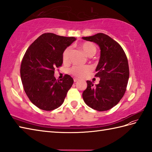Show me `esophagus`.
I'll return each mask as SVG.
<instances>
[{
    "mask_svg": "<svg viewBox=\"0 0 152 152\" xmlns=\"http://www.w3.org/2000/svg\"><path fill=\"white\" fill-rule=\"evenodd\" d=\"M78 80H79V79L76 78V77H75V78H74V82H77Z\"/></svg>",
    "mask_w": 152,
    "mask_h": 152,
    "instance_id": "esophagus-1",
    "label": "esophagus"
}]
</instances>
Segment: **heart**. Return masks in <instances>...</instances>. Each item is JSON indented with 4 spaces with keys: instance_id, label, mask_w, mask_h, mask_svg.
<instances>
[{
    "instance_id": "heart-1",
    "label": "heart",
    "mask_w": 152,
    "mask_h": 152,
    "mask_svg": "<svg viewBox=\"0 0 152 152\" xmlns=\"http://www.w3.org/2000/svg\"><path fill=\"white\" fill-rule=\"evenodd\" d=\"M80 48L86 54L88 57H93L96 52V47L93 43L91 42H84L80 45ZM71 52V48L67 47L63 51L62 55V59L64 63L69 61V57ZM91 70V68L89 66H75L69 70V72L72 75L78 77H82L89 73Z\"/></svg>"
}]
</instances>
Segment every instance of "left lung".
Masks as SVG:
<instances>
[{
    "instance_id": "1",
    "label": "left lung",
    "mask_w": 152,
    "mask_h": 152,
    "mask_svg": "<svg viewBox=\"0 0 152 152\" xmlns=\"http://www.w3.org/2000/svg\"><path fill=\"white\" fill-rule=\"evenodd\" d=\"M83 39L99 46L100 57L95 76L100 78L95 85L87 81L82 96L88 106L98 111H107L117 104L126 92L129 71L128 59L121 46L107 35L98 33Z\"/></svg>"
}]
</instances>
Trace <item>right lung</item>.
I'll return each mask as SVG.
<instances>
[{
	"mask_svg": "<svg viewBox=\"0 0 152 152\" xmlns=\"http://www.w3.org/2000/svg\"><path fill=\"white\" fill-rule=\"evenodd\" d=\"M76 38L45 33L31 44L20 65V77L24 90L31 103L45 111L61 105L74 80L65 75L56 80L54 70L63 63V51Z\"/></svg>",
	"mask_w": 152,
	"mask_h": 152,
	"instance_id": "1",
	"label": "right lung"
}]
</instances>
